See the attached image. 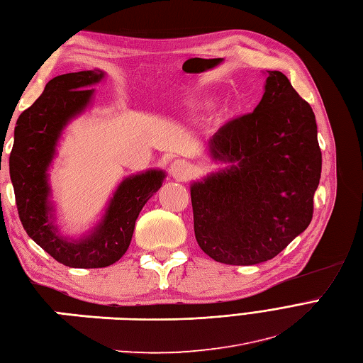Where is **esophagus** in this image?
Returning <instances> with one entry per match:
<instances>
[{
    "mask_svg": "<svg viewBox=\"0 0 363 363\" xmlns=\"http://www.w3.org/2000/svg\"><path fill=\"white\" fill-rule=\"evenodd\" d=\"M191 171H192V166L189 164V161H186V160L179 158L171 164V175L179 182L186 180L188 177L191 175Z\"/></svg>",
    "mask_w": 363,
    "mask_h": 363,
    "instance_id": "34e87169",
    "label": "esophagus"
}]
</instances>
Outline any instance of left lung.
I'll list each match as a JSON object with an SVG mask.
<instances>
[{
	"label": "left lung",
	"mask_w": 363,
	"mask_h": 363,
	"mask_svg": "<svg viewBox=\"0 0 363 363\" xmlns=\"http://www.w3.org/2000/svg\"><path fill=\"white\" fill-rule=\"evenodd\" d=\"M230 167L191 186L199 247L217 262H265L309 227L321 175L315 115L281 71L261 102L209 140Z\"/></svg>",
	"instance_id": "obj_1"
}]
</instances>
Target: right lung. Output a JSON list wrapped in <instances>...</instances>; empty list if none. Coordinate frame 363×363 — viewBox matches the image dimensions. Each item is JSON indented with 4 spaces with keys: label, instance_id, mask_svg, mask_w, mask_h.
Segmentation results:
<instances>
[{
    "label": "right lung",
    "instance_id": "right-lung-1",
    "mask_svg": "<svg viewBox=\"0 0 363 363\" xmlns=\"http://www.w3.org/2000/svg\"><path fill=\"white\" fill-rule=\"evenodd\" d=\"M104 72L79 71L51 79L45 91L17 119L9 157L11 180L23 228L55 261L74 269L107 267L121 259L130 245L135 222L147 200L163 184L164 172L147 171L128 177L110 200L102 222L90 236L68 240L57 235L48 203V166L68 121L91 101Z\"/></svg>",
    "mask_w": 363,
    "mask_h": 363
}]
</instances>
